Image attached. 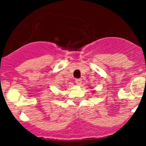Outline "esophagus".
I'll list each match as a JSON object with an SVG mask.
<instances>
[{
    "instance_id": "obj_1",
    "label": "esophagus",
    "mask_w": 146,
    "mask_h": 146,
    "mask_svg": "<svg viewBox=\"0 0 146 146\" xmlns=\"http://www.w3.org/2000/svg\"><path fill=\"white\" fill-rule=\"evenodd\" d=\"M75 82H76V83L77 86H81V83H82V79L81 78H78V79H76Z\"/></svg>"
}]
</instances>
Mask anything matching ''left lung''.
I'll return each mask as SVG.
<instances>
[{"instance_id":"8db88e82","label":"left lung","mask_w":146,"mask_h":146,"mask_svg":"<svg viewBox=\"0 0 146 146\" xmlns=\"http://www.w3.org/2000/svg\"><path fill=\"white\" fill-rule=\"evenodd\" d=\"M95 92V91H93V93H94Z\"/></svg>"}]
</instances>
